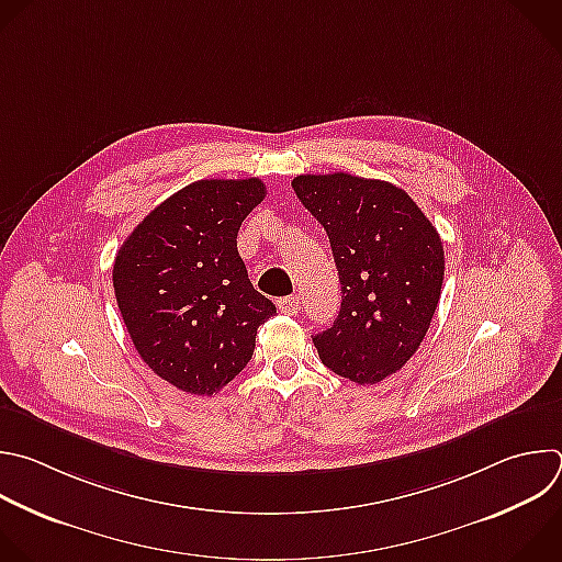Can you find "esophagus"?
Wrapping results in <instances>:
<instances>
[{
    "instance_id": "esophagus-1",
    "label": "esophagus",
    "mask_w": 562,
    "mask_h": 562,
    "mask_svg": "<svg viewBox=\"0 0 562 562\" xmlns=\"http://www.w3.org/2000/svg\"><path fill=\"white\" fill-rule=\"evenodd\" d=\"M278 308L286 315H295L300 311V297L297 295H286L278 300Z\"/></svg>"
}]
</instances>
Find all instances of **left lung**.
<instances>
[{"label":"left lung","instance_id":"left-lung-1","mask_svg":"<svg viewBox=\"0 0 562 562\" xmlns=\"http://www.w3.org/2000/svg\"><path fill=\"white\" fill-rule=\"evenodd\" d=\"M300 203L326 229L341 306L313 335L324 366L355 384L397 372L424 341L443 284V243L400 187L344 171L293 178Z\"/></svg>","mask_w":562,"mask_h":562}]
</instances>
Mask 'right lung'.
Wrapping results in <instances>:
<instances>
[{
  "mask_svg": "<svg viewBox=\"0 0 562 562\" xmlns=\"http://www.w3.org/2000/svg\"><path fill=\"white\" fill-rule=\"evenodd\" d=\"M260 178H207L154 207L121 245L114 295L140 359L187 395L212 397L249 363L276 315L238 254V229L262 203Z\"/></svg>",
  "mask_w": 562,
  "mask_h": 562,
  "instance_id": "right-lung-1",
  "label": "right lung"
}]
</instances>
